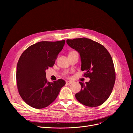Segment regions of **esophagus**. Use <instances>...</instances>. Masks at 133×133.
<instances>
[{
  "instance_id": "34e87169",
  "label": "esophagus",
  "mask_w": 133,
  "mask_h": 133,
  "mask_svg": "<svg viewBox=\"0 0 133 133\" xmlns=\"http://www.w3.org/2000/svg\"><path fill=\"white\" fill-rule=\"evenodd\" d=\"M66 83L67 85H70V84H71V83H72V81H66Z\"/></svg>"
}]
</instances>
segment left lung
Returning <instances> with one entry per match:
<instances>
[{
	"mask_svg": "<svg viewBox=\"0 0 133 133\" xmlns=\"http://www.w3.org/2000/svg\"><path fill=\"white\" fill-rule=\"evenodd\" d=\"M67 44L80 55L83 76L90 80L81 86L75 94L79 102L89 107H97L105 102L112 92L115 71L111 57L101 44L86 38L67 39Z\"/></svg>",
	"mask_w": 133,
	"mask_h": 133,
	"instance_id": "obj_1",
	"label": "left lung"
}]
</instances>
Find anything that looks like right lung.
I'll use <instances>...</instances> for the list:
<instances>
[{
    "mask_svg": "<svg viewBox=\"0 0 133 133\" xmlns=\"http://www.w3.org/2000/svg\"><path fill=\"white\" fill-rule=\"evenodd\" d=\"M65 43V40L38 42L21 55L17 66V88L21 97L31 107L41 109L48 106L66 84L64 80L50 82L46 78V70L54 65Z\"/></svg>",
    "mask_w": 133,
    "mask_h": 133,
    "instance_id": "1",
    "label": "right lung"
}]
</instances>
